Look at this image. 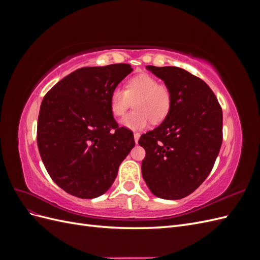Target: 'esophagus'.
Returning <instances> with one entry per match:
<instances>
[{"label": "esophagus", "mask_w": 260, "mask_h": 260, "mask_svg": "<svg viewBox=\"0 0 260 260\" xmlns=\"http://www.w3.org/2000/svg\"><path fill=\"white\" fill-rule=\"evenodd\" d=\"M139 139H140V133H135V142H136V144H138Z\"/></svg>", "instance_id": "esophagus-1"}]
</instances>
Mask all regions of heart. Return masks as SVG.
I'll list each match as a JSON object with an SVG mask.
<instances>
[{"label": "heart", "mask_w": 260, "mask_h": 260, "mask_svg": "<svg viewBox=\"0 0 260 260\" xmlns=\"http://www.w3.org/2000/svg\"><path fill=\"white\" fill-rule=\"evenodd\" d=\"M136 100L131 112L121 118L122 128L131 131H141L154 123L162 121L171 107V92L166 85L159 84L156 78L141 74L130 79L125 90L116 88L109 98V108L115 117L122 116L129 106L130 100Z\"/></svg>", "instance_id": "heart-1"}]
</instances>
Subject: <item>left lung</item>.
Listing matches in <instances>:
<instances>
[{"instance_id": "obj_1", "label": "left lung", "mask_w": 260, "mask_h": 260, "mask_svg": "<svg viewBox=\"0 0 260 260\" xmlns=\"http://www.w3.org/2000/svg\"><path fill=\"white\" fill-rule=\"evenodd\" d=\"M171 92L164 121L143 135L142 176L159 199L180 200L194 192L214 167L222 143V109L209 86L179 67L146 66Z\"/></svg>"}]
</instances>
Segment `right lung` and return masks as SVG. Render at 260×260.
<instances>
[{"label":"right lung","instance_id":"1","mask_svg":"<svg viewBox=\"0 0 260 260\" xmlns=\"http://www.w3.org/2000/svg\"><path fill=\"white\" fill-rule=\"evenodd\" d=\"M132 70L128 64L80 68L44 96L38 147L50 177L65 192L80 199L103 195L136 145L109 108L113 90Z\"/></svg>","mask_w":260,"mask_h":260}]
</instances>
